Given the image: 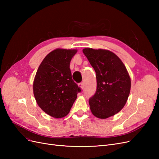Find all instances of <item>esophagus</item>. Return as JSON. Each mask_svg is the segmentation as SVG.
<instances>
[{"label": "esophagus", "instance_id": "34e87169", "mask_svg": "<svg viewBox=\"0 0 159 159\" xmlns=\"http://www.w3.org/2000/svg\"><path fill=\"white\" fill-rule=\"evenodd\" d=\"M78 85H79V87H80L81 89H84V84L83 82L79 84Z\"/></svg>", "mask_w": 159, "mask_h": 159}]
</instances>
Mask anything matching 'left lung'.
Returning a JSON list of instances; mask_svg holds the SVG:
<instances>
[{"label": "left lung", "mask_w": 159, "mask_h": 159, "mask_svg": "<svg viewBox=\"0 0 159 159\" xmlns=\"http://www.w3.org/2000/svg\"><path fill=\"white\" fill-rule=\"evenodd\" d=\"M84 54L96 73L97 89L89 99L91 113L106 119L119 112L131 90V79L119 57L107 50L85 48Z\"/></svg>", "instance_id": "1"}]
</instances>
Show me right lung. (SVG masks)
I'll use <instances>...</instances> for the list:
<instances>
[{"label":"right lung","instance_id":"1","mask_svg":"<svg viewBox=\"0 0 159 159\" xmlns=\"http://www.w3.org/2000/svg\"><path fill=\"white\" fill-rule=\"evenodd\" d=\"M77 50L56 49L43 60L33 84L36 102L44 111L54 118L66 116L81 88L71 78L70 61Z\"/></svg>","mask_w":159,"mask_h":159}]
</instances>
